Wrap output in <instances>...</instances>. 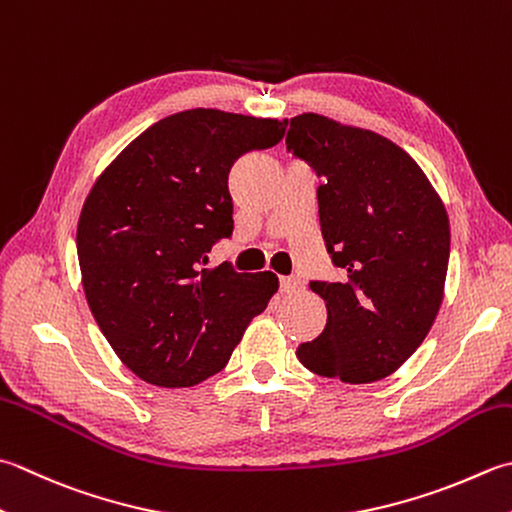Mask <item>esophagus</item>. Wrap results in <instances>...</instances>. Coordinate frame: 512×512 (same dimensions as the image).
<instances>
[{
  "label": "esophagus",
  "mask_w": 512,
  "mask_h": 512,
  "mask_svg": "<svg viewBox=\"0 0 512 512\" xmlns=\"http://www.w3.org/2000/svg\"><path fill=\"white\" fill-rule=\"evenodd\" d=\"M302 288H304L302 279L295 277V275H290V277H282V279H279V290H282L284 295H293V293H299V290H302Z\"/></svg>",
  "instance_id": "34e87169"
}]
</instances>
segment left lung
<instances>
[{"instance_id":"obj_1","label":"left lung","mask_w":512,"mask_h":512,"mask_svg":"<svg viewBox=\"0 0 512 512\" xmlns=\"http://www.w3.org/2000/svg\"><path fill=\"white\" fill-rule=\"evenodd\" d=\"M286 148L322 177L319 226L342 282H310L324 333L297 348L308 370L370 384L424 342L444 299L450 226L424 170L390 139L324 115L290 119Z\"/></svg>"}]
</instances>
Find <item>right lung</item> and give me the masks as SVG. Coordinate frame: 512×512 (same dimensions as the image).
Wrapping results in <instances>:
<instances>
[{
	"mask_svg": "<svg viewBox=\"0 0 512 512\" xmlns=\"http://www.w3.org/2000/svg\"><path fill=\"white\" fill-rule=\"evenodd\" d=\"M286 122L193 108L130 142L90 190L77 257L90 313L126 368L184 388L222 370L277 275L206 268L233 235L228 173L248 150L282 142Z\"/></svg>",
	"mask_w": 512,
	"mask_h": 512,
	"instance_id": "1",
	"label": "right lung"
}]
</instances>
